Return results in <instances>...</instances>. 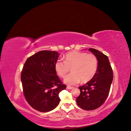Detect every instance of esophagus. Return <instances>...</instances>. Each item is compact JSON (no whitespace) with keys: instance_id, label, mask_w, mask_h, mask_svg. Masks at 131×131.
<instances>
[{"instance_id":"esophagus-1","label":"esophagus","mask_w":131,"mask_h":131,"mask_svg":"<svg viewBox=\"0 0 131 131\" xmlns=\"http://www.w3.org/2000/svg\"><path fill=\"white\" fill-rule=\"evenodd\" d=\"M66 89H73V87L69 86H67V87H66Z\"/></svg>"}]
</instances>
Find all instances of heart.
Wrapping results in <instances>:
<instances>
[{
    "label": "heart",
    "mask_w": 131,
    "mask_h": 131,
    "mask_svg": "<svg viewBox=\"0 0 131 131\" xmlns=\"http://www.w3.org/2000/svg\"><path fill=\"white\" fill-rule=\"evenodd\" d=\"M97 65L98 61L94 54L74 51L66 54L63 62L56 61L54 70L59 77L65 78L71 69L72 73L63 81L68 85H75L81 81L87 83L92 79L96 73Z\"/></svg>",
    "instance_id": "b5f03b06"
}]
</instances>
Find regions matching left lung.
<instances>
[{
	"instance_id": "left-lung-1",
	"label": "left lung",
	"mask_w": 131,
	"mask_h": 131,
	"mask_svg": "<svg viewBox=\"0 0 131 131\" xmlns=\"http://www.w3.org/2000/svg\"><path fill=\"white\" fill-rule=\"evenodd\" d=\"M89 50L97 58V69L92 79L79 87L81 93L77 102L81 108L92 111L100 107L106 99L114 76L108 56L95 49Z\"/></svg>"
}]
</instances>
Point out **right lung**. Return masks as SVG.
Here are the masks:
<instances>
[{
	"mask_svg": "<svg viewBox=\"0 0 131 131\" xmlns=\"http://www.w3.org/2000/svg\"><path fill=\"white\" fill-rule=\"evenodd\" d=\"M59 56L55 51H39L29 57L23 66L20 78L25 97L40 112L55 108L60 102L59 93L66 89L54 70Z\"/></svg>",
	"mask_w": 131,
	"mask_h": 131,
	"instance_id": "1",
	"label": "right lung"
}]
</instances>
